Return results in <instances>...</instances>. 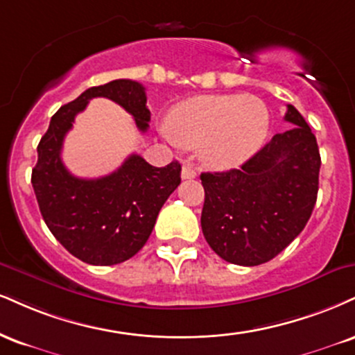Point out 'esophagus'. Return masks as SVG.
Listing matches in <instances>:
<instances>
[{
  "label": "esophagus",
  "instance_id": "obj_1",
  "mask_svg": "<svg viewBox=\"0 0 355 355\" xmlns=\"http://www.w3.org/2000/svg\"><path fill=\"white\" fill-rule=\"evenodd\" d=\"M196 177V170L191 165H185L182 168V178L183 180H191Z\"/></svg>",
  "mask_w": 355,
  "mask_h": 355
}]
</instances>
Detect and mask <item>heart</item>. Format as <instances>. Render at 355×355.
<instances>
[{"label": "heart", "mask_w": 355, "mask_h": 355, "mask_svg": "<svg viewBox=\"0 0 355 355\" xmlns=\"http://www.w3.org/2000/svg\"><path fill=\"white\" fill-rule=\"evenodd\" d=\"M270 132V112L256 96L213 94L183 101L168 115L166 139L200 148L213 168H232L254 155Z\"/></svg>", "instance_id": "b5f03b06"}]
</instances>
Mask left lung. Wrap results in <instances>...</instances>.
<instances>
[{"mask_svg": "<svg viewBox=\"0 0 355 355\" xmlns=\"http://www.w3.org/2000/svg\"><path fill=\"white\" fill-rule=\"evenodd\" d=\"M284 121L296 127L276 134L240 168L200 175L203 236L225 261H270L311 218L321 168L318 142L294 105H288Z\"/></svg>", "mask_w": 355, "mask_h": 355, "instance_id": "1", "label": "left lung"}]
</instances>
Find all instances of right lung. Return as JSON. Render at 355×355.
I'll list each match as a JSON object with an SVG mask.
<instances>
[{"mask_svg": "<svg viewBox=\"0 0 355 355\" xmlns=\"http://www.w3.org/2000/svg\"><path fill=\"white\" fill-rule=\"evenodd\" d=\"M94 97L114 101L135 119L140 132H147L150 110L142 84L117 79L87 89L51 119L37 145L31 183L42 218L55 240L80 261L110 266L142 250L160 208L180 185L182 166L173 160L159 168L132 153L105 177H74L62 164V142L76 115Z\"/></svg>", "mask_w": 355, "mask_h": 355, "instance_id": "1", "label": "right lung"}]
</instances>
